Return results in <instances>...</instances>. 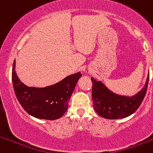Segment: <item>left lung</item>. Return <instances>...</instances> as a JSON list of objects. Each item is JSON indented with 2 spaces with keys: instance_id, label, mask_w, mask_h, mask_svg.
<instances>
[{
  "instance_id": "1",
  "label": "left lung",
  "mask_w": 153,
  "mask_h": 153,
  "mask_svg": "<svg viewBox=\"0 0 153 153\" xmlns=\"http://www.w3.org/2000/svg\"><path fill=\"white\" fill-rule=\"evenodd\" d=\"M149 74L145 86L132 97L117 95L111 92L101 81L91 77L93 83L92 98L93 108L100 117L109 120L123 119L129 117L137 110L146 93Z\"/></svg>"
}]
</instances>
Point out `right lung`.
Segmentation results:
<instances>
[{"label": "right lung", "instance_id": "add662e5", "mask_svg": "<svg viewBox=\"0 0 153 153\" xmlns=\"http://www.w3.org/2000/svg\"><path fill=\"white\" fill-rule=\"evenodd\" d=\"M14 67L15 60L12 69V82L16 97L24 110L37 119L54 120L60 118L68 109L69 100L82 76L81 73L68 76L52 86L35 88L21 82Z\"/></svg>", "mask_w": 153, "mask_h": 153}]
</instances>
